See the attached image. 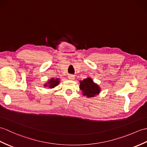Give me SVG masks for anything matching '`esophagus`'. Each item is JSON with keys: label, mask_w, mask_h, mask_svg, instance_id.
Wrapping results in <instances>:
<instances>
[{"label": "esophagus", "mask_w": 147, "mask_h": 147, "mask_svg": "<svg viewBox=\"0 0 147 147\" xmlns=\"http://www.w3.org/2000/svg\"><path fill=\"white\" fill-rule=\"evenodd\" d=\"M68 78H69V79L71 80H74V78H75L73 74H69V76H68Z\"/></svg>", "instance_id": "34e87169"}]
</instances>
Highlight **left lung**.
<instances>
[{"label":"left lung","mask_w":147,"mask_h":147,"mask_svg":"<svg viewBox=\"0 0 147 147\" xmlns=\"http://www.w3.org/2000/svg\"><path fill=\"white\" fill-rule=\"evenodd\" d=\"M80 90L83 91V94L87 97H94L100 92V88L90 78H88L83 81H80Z\"/></svg>","instance_id":"8db88e82"}]
</instances>
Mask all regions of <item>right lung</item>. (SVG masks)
<instances>
[{
    "label": "right lung",
    "instance_id": "obj_1",
    "mask_svg": "<svg viewBox=\"0 0 147 147\" xmlns=\"http://www.w3.org/2000/svg\"><path fill=\"white\" fill-rule=\"evenodd\" d=\"M59 83V80L58 78H56V79H54V78H52V79L50 80L48 82H47V84H49L47 85V84H44V86H47V85H48V86L50 88H54L56 86H57L58 84Z\"/></svg>",
    "mask_w": 147,
    "mask_h": 147
}]
</instances>
